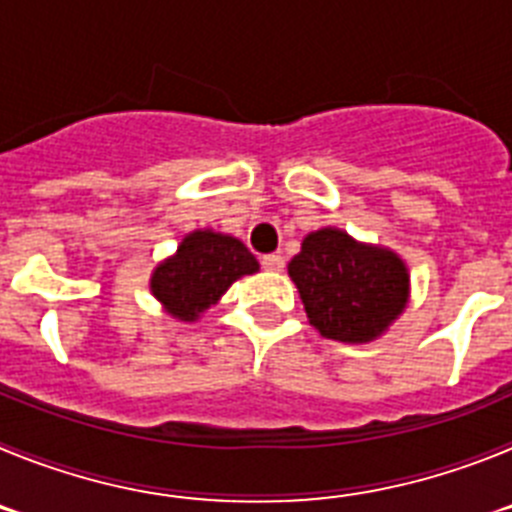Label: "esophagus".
I'll return each mask as SVG.
<instances>
[{
	"mask_svg": "<svg viewBox=\"0 0 512 512\" xmlns=\"http://www.w3.org/2000/svg\"><path fill=\"white\" fill-rule=\"evenodd\" d=\"M261 266H264L266 271H282L284 259L279 256V253H271V256H264V259H261Z\"/></svg>",
	"mask_w": 512,
	"mask_h": 512,
	"instance_id": "obj_1",
	"label": "esophagus"
}]
</instances>
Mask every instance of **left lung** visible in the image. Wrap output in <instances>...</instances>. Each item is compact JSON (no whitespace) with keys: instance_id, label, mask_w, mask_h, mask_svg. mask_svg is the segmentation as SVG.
<instances>
[{"instance_id":"1","label":"left lung","mask_w":512,"mask_h":512,"mask_svg":"<svg viewBox=\"0 0 512 512\" xmlns=\"http://www.w3.org/2000/svg\"><path fill=\"white\" fill-rule=\"evenodd\" d=\"M287 271L310 325L330 341H377L410 302V271L402 256L356 241L341 228L307 233Z\"/></svg>"}]
</instances>
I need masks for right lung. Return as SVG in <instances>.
<instances>
[{
  "label": "right lung",
  "mask_w": 512,
  "mask_h": 512,
  "mask_svg": "<svg viewBox=\"0 0 512 512\" xmlns=\"http://www.w3.org/2000/svg\"><path fill=\"white\" fill-rule=\"evenodd\" d=\"M259 261L243 241L212 228L192 230L169 259L151 271V295L179 323L197 320L220 302L230 284L256 274Z\"/></svg>",
  "instance_id": "obj_1"
}]
</instances>
